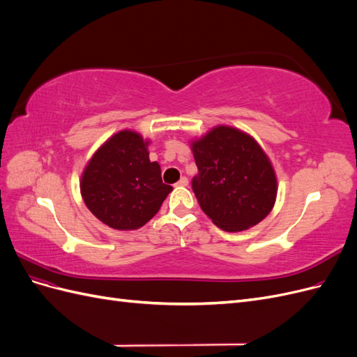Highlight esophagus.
<instances>
[{
	"instance_id": "1",
	"label": "esophagus",
	"mask_w": 357,
	"mask_h": 357,
	"mask_svg": "<svg viewBox=\"0 0 357 357\" xmlns=\"http://www.w3.org/2000/svg\"><path fill=\"white\" fill-rule=\"evenodd\" d=\"M189 185V180L186 178V177H181L177 183H176V186H181V188H185V186H188Z\"/></svg>"
}]
</instances>
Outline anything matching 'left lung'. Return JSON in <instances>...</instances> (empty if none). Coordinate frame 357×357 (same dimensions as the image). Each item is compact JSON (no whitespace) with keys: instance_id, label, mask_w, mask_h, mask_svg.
<instances>
[{"instance_id":"8db88e82","label":"left lung","mask_w":357,"mask_h":357,"mask_svg":"<svg viewBox=\"0 0 357 357\" xmlns=\"http://www.w3.org/2000/svg\"><path fill=\"white\" fill-rule=\"evenodd\" d=\"M198 174L192 189L218 228L240 232L264 220L277 197L274 168L248 134L215 126L192 143Z\"/></svg>"}]
</instances>
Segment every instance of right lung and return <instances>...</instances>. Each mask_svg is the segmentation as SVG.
I'll return each mask as SVG.
<instances>
[{"label": "right lung", "instance_id": "1", "mask_svg": "<svg viewBox=\"0 0 357 357\" xmlns=\"http://www.w3.org/2000/svg\"><path fill=\"white\" fill-rule=\"evenodd\" d=\"M147 146L138 132L125 129L107 139L83 171L86 207L113 229L142 228L172 190L162 183L158 162H150Z\"/></svg>", "mask_w": 357, "mask_h": 357}]
</instances>
